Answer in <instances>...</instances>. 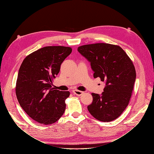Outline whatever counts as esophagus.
<instances>
[{"label":"esophagus","mask_w":154,"mask_h":154,"mask_svg":"<svg viewBox=\"0 0 154 154\" xmlns=\"http://www.w3.org/2000/svg\"><path fill=\"white\" fill-rule=\"evenodd\" d=\"M72 92L74 93V94H76L77 96H81L83 93V92H82L81 91H78V90H74L72 91Z\"/></svg>","instance_id":"obj_1"}]
</instances>
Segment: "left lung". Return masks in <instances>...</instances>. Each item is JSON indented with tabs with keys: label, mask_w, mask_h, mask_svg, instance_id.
Wrapping results in <instances>:
<instances>
[{
	"label": "left lung",
	"mask_w": 154,
	"mask_h": 154,
	"mask_svg": "<svg viewBox=\"0 0 154 154\" xmlns=\"http://www.w3.org/2000/svg\"><path fill=\"white\" fill-rule=\"evenodd\" d=\"M78 52L88 62L94 71L105 83L101 95L92 93V103L87 106L96 119L109 122L118 118L129 103L136 73L133 62L118 45L97 43L80 46Z\"/></svg>",
	"instance_id": "obj_1"
}]
</instances>
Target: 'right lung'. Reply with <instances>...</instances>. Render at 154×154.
<instances>
[{"label":"right lung","instance_id":"right-lung-1","mask_svg":"<svg viewBox=\"0 0 154 154\" xmlns=\"http://www.w3.org/2000/svg\"><path fill=\"white\" fill-rule=\"evenodd\" d=\"M72 49L47 46L31 53L23 60L18 71L15 92L20 106L35 122L53 124L66 110L69 91L53 87V79Z\"/></svg>","mask_w":154,"mask_h":154}]
</instances>
